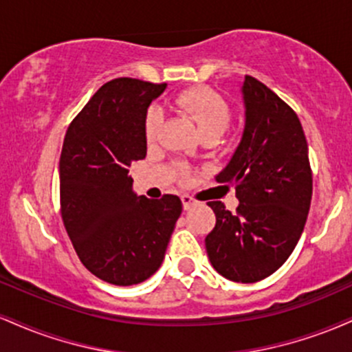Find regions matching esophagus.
Returning <instances> with one entry per match:
<instances>
[{
	"mask_svg": "<svg viewBox=\"0 0 352 352\" xmlns=\"http://www.w3.org/2000/svg\"><path fill=\"white\" fill-rule=\"evenodd\" d=\"M182 204H184L185 210H190V208L197 207V205H199V201L190 195H182Z\"/></svg>",
	"mask_w": 352,
	"mask_h": 352,
	"instance_id": "34e87169",
	"label": "esophagus"
}]
</instances>
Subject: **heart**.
I'll return each instance as SVG.
<instances>
[{
	"label": "heart",
	"mask_w": 352,
	"mask_h": 352,
	"mask_svg": "<svg viewBox=\"0 0 352 352\" xmlns=\"http://www.w3.org/2000/svg\"><path fill=\"white\" fill-rule=\"evenodd\" d=\"M177 106L180 111L190 116L199 127L200 134L221 132L227 129L230 120V107L227 100L210 87H192L184 91L177 98ZM164 125L162 109L159 106L148 107L144 120V134L148 144L155 142ZM184 173V170H182Z\"/></svg>",
	"instance_id": "1"
}]
</instances>
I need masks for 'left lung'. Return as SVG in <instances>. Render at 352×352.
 <instances>
[{"label": "left lung", "mask_w": 352, "mask_h": 352, "mask_svg": "<svg viewBox=\"0 0 352 352\" xmlns=\"http://www.w3.org/2000/svg\"><path fill=\"white\" fill-rule=\"evenodd\" d=\"M245 131L220 184L235 185L236 213L208 201L215 228L205 238L210 263L221 276L256 283L288 260L308 218L313 173L296 112L252 76L241 86Z\"/></svg>", "instance_id": "8db88e82"}]
</instances>
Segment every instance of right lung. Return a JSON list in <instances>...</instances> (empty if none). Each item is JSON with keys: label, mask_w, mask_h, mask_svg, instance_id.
<instances>
[{"label": "right lung", "mask_w": 352, "mask_h": 352, "mask_svg": "<svg viewBox=\"0 0 352 352\" xmlns=\"http://www.w3.org/2000/svg\"><path fill=\"white\" fill-rule=\"evenodd\" d=\"M165 84L119 78L76 116L59 160L60 215L79 260L117 286L139 285L162 265L182 213L177 195L137 197L129 167L145 159L147 109Z\"/></svg>", "instance_id": "right-lung-1"}]
</instances>
